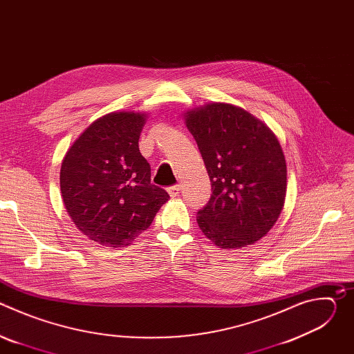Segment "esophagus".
I'll use <instances>...</instances> for the list:
<instances>
[{"label":"esophagus","instance_id":"1","mask_svg":"<svg viewBox=\"0 0 354 354\" xmlns=\"http://www.w3.org/2000/svg\"><path fill=\"white\" fill-rule=\"evenodd\" d=\"M168 193L171 197H176L180 193V185H174V186L168 187Z\"/></svg>","mask_w":354,"mask_h":354}]
</instances>
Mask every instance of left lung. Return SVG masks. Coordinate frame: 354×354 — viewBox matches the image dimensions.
Instances as JSON below:
<instances>
[{
	"label": "left lung",
	"instance_id": "8db88e82",
	"mask_svg": "<svg viewBox=\"0 0 354 354\" xmlns=\"http://www.w3.org/2000/svg\"><path fill=\"white\" fill-rule=\"evenodd\" d=\"M203 157L212 197L197 212L203 234L223 249H239L265 236L286 200L287 167L274 133L230 104H207L185 113Z\"/></svg>",
	"mask_w": 354,
	"mask_h": 354
}]
</instances>
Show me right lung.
Wrapping results in <instances>:
<instances>
[{"label": "right lung", "mask_w": 354, "mask_h": 354, "mask_svg": "<svg viewBox=\"0 0 354 354\" xmlns=\"http://www.w3.org/2000/svg\"><path fill=\"white\" fill-rule=\"evenodd\" d=\"M145 113L113 112L91 123L62 162L66 210L89 239L123 248L153 223L169 194L151 183L138 149Z\"/></svg>", "instance_id": "obj_1"}]
</instances>
